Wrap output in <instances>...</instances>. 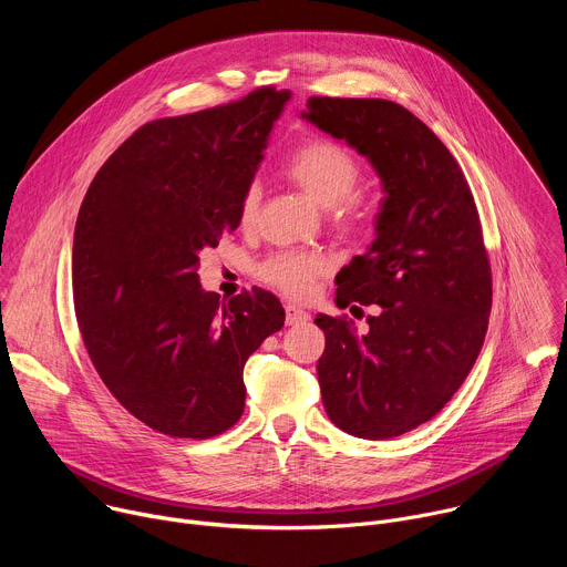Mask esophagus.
Wrapping results in <instances>:
<instances>
[{
    "mask_svg": "<svg viewBox=\"0 0 567 567\" xmlns=\"http://www.w3.org/2000/svg\"><path fill=\"white\" fill-rule=\"evenodd\" d=\"M285 318H287V326H298V322L309 320V313H307L302 307L289 302V305L285 307Z\"/></svg>",
    "mask_w": 567,
    "mask_h": 567,
    "instance_id": "esophagus-1",
    "label": "esophagus"
}]
</instances>
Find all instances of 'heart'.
Returning a JSON list of instances; mask_svg holds the SVG:
<instances>
[{
	"mask_svg": "<svg viewBox=\"0 0 567 567\" xmlns=\"http://www.w3.org/2000/svg\"><path fill=\"white\" fill-rule=\"evenodd\" d=\"M282 175L316 206L326 208L334 228L357 233L368 221V202L354 190L361 179L359 158L330 138H307L287 156ZM262 188L249 184L239 199V219L251 226L260 213ZM328 262L316 254L280 251L260 265V278L276 289L305 298L313 282L326 276Z\"/></svg>",
	"mask_w": 567,
	"mask_h": 567,
	"instance_id": "heart-1",
	"label": "heart"
}]
</instances>
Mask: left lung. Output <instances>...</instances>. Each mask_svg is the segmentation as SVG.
<instances>
[{
  "mask_svg": "<svg viewBox=\"0 0 567 567\" xmlns=\"http://www.w3.org/2000/svg\"><path fill=\"white\" fill-rule=\"evenodd\" d=\"M302 118L368 156L385 190L377 239L337 276L341 309L379 307L368 332L348 316H316L322 406L354 437H396L446 406L487 334L492 267L477 208L453 154L406 107L311 96Z\"/></svg>",
  "mask_w": 567,
  "mask_h": 567,
  "instance_id": "8db88e82",
  "label": "left lung"
}]
</instances>
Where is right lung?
<instances>
[{
    "label": "right lung",
    "instance_id": "right-lung-1",
    "mask_svg": "<svg viewBox=\"0 0 567 567\" xmlns=\"http://www.w3.org/2000/svg\"><path fill=\"white\" fill-rule=\"evenodd\" d=\"M289 92L138 127L94 177L73 233V307L87 354L121 406L145 426L206 440L245 413L247 359L282 330L265 291L228 302L204 291L199 254L239 226Z\"/></svg>",
    "mask_w": 567,
    "mask_h": 567
}]
</instances>
